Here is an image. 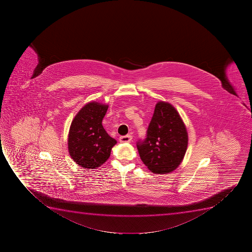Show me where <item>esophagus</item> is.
Returning <instances> with one entry per match:
<instances>
[{"label":"esophagus","mask_w":252,"mask_h":252,"mask_svg":"<svg viewBox=\"0 0 252 252\" xmlns=\"http://www.w3.org/2000/svg\"><path fill=\"white\" fill-rule=\"evenodd\" d=\"M132 139V136H130V135H126V136H120V142H122V143H128V142H130Z\"/></svg>","instance_id":"esophagus-1"}]
</instances>
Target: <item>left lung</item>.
<instances>
[{
	"mask_svg": "<svg viewBox=\"0 0 252 252\" xmlns=\"http://www.w3.org/2000/svg\"><path fill=\"white\" fill-rule=\"evenodd\" d=\"M188 133L180 114L171 104L158 101L147 137L136 144L140 158L154 174H168L181 164L187 152Z\"/></svg>",
	"mask_w": 252,
	"mask_h": 252,
	"instance_id": "8db88e82",
	"label": "left lung"
}]
</instances>
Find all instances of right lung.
<instances>
[{
  "label": "right lung",
  "instance_id": "add662e5",
  "mask_svg": "<svg viewBox=\"0 0 252 252\" xmlns=\"http://www.w3.org/2000/svg\"><path fill=\"white\" fill-rule=\"evenodd\" d=\"M108 107L96 101L89 102L71 122L67 142L69 154L83 169H94L102 165L117 142L102 125Z\"/></svg>",
  "mask_w": 252,
  "mask_h": 252
}]
</instances>
